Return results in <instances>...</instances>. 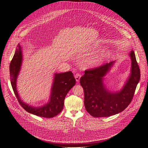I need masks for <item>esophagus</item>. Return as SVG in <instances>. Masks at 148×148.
I'll return each mask as SVG.
<instances>
[{
    "label": "esophagus",
    "instance_id": "esophagus-1",
    "mask_svg": "<svg viewBox=\"0 0 148 148\" xmlns=\"http://www.w3.org/2000/svg\"><path fill=\"white\" fill-rule=\"evenodd\" d=\"M81 77V75L80 74H79V73L76 74L75 75V78L76 81H77V82L79 81V80Z\"/></svg>",
    "mask_w": 148,
    "mask_h": 148
}]
</instances>
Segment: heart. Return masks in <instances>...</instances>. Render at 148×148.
I'll return each mask as SVG.
<instances>
[{
    "instance_id": "1",
    "label": "heart",
    "mask_w": 148,
    "mask_h": 148,
    "mask_svg": "<svg viewBox=\"0 0 148 148\" xmlns=\"http://www.w3.org/2000/svg\"><path fill=\"white\" fill-rule=\"evenodd\" d=\"M109 54L110 53L108 52L103 53H102L101 55L90 58V60L88 61V64L90 66H97L100 64L101 62H102L103 61L105 58H106L109 55Z\"/></svg>"
}]
</instances>
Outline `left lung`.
Segmentation results:
<instances>
[{
	"instance_id": "8db88e82",
	"label": "left lung",
	"mask_w": 148,
	"mask_h": 148,
	"mask_svg": "<svg viewBox=\"0 0 148 148\" xmlns=\"http://www.w3.org/2000/svg\"><path fill=\"white\" fill-rule=\"evenodd\" d=\"M129 55L131 59V74L118 91H109L103 82L104 77L115 61L87 70L81 77L79 82L84 92V105L91 116L95 118L112 116L123 111L131 103L140 73L134 51L132 50Z\"/></svg>"
}]
</instances>
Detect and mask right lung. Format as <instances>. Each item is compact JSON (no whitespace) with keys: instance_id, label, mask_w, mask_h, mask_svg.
Listing matches in <instances>:
<instances>
[{"instance_id":"right-lung-1","label":"right lung","mask_w":148,"mask_h":148,"mask_svg":"<svg viewBox=\"0 0 148 148\" xmlns=\"http://www.w3.org/2000/svg\"><path fill=\"white\" fill-rule=\"evenodd\" d=\"M22 62V49L18 44V48L16 49L10 62V77L13 91L20 105L27 112L38 116L50 118L57 115L63 109L64 101L66 95L76 83L73 73L68 71L62 73H55L49 101L43 106L33 107L22 100L17 90V78Z\"/></svg>"}]
</instances>
